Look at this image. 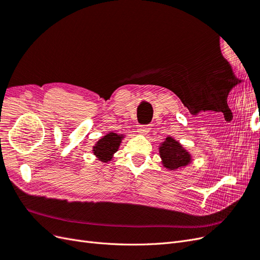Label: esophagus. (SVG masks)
Returning a JSON list of instances; mask_svg holds the SVG:
<instances>
[{
    "label": "esophagus",
    "instance_id": "obj_1",
    "mask_svg": "<svg viewBox=\"0 0 260 260\" xmlns=\"http://www.w3.org/2000/svg\"><path fill=\"white\" fill-rule=\"evenodd\" d=\"M149 131H151V125H149V124L139 125V132L142 133V135H147Z\"/></svg>",
    "mask_w": 260,
    "mask_h": 260
}]
</instances>
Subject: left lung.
Returning a JSON list of instances; mask_svg holds the SVG:
<instances>
[{"mask_svg":"<svg viewBox=\"0 0 260 260\" xmlns=\"http://www.w3.org/2000/svg\"><path fill=\"white\" fill-rule=\"evenodd\" d=\"M159 152L165 167L171 170L185 166L190 162V155L184 151L177 141L171 138L166 139Z\"/></svg>","mask_w":260,"mask_h":260,"instance_id":"obj_1","label":"left lung"}]
</instances>
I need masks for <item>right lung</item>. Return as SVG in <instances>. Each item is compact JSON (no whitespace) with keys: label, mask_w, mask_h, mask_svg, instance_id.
<instances>
[{"label":"right lung","mask_w":260,"mask_h":260,"mask_svg":"<svg viewBox=\"0 0 260 260\" xmlns=\"http://www.w3.org/2000/svg\"><path fill=\"white\" fill-rule=\"evenodd\" d=\"M121 142V137L116 133H109V135L102 138L98 144L93 147V152L101 160L107 161L112 159V155L117 151Z\"/></svg>","instance_id":"1"}]
</instances>
